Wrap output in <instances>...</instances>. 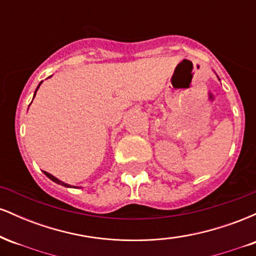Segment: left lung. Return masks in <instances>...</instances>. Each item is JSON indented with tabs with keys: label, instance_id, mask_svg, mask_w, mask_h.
<instances>
[{
	"label": "left lung",
	"instance_id": "obj_1",
	"mask_svg": "<svg viewBox=\"0 0 256 256\" xmlns=\"http://www.w3.org/2000/svg\"><path fill=\"white\" fill-rule=\"evenodd\" d=\"M219 80H220V79H219Z\"/></svg>",
	"mask_w": 256,
	"mask_h": 256
}]
</instances>
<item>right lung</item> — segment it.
Here are the masks:
<instances>
[{"mask_svg": "<svg viewBox=\"0 0 256 256\" xmlns=\"http://www.w3.org/2000/svg\"><path fill=\"white\" fill-rule=\"evenodd\" d=\"M42 83H43V80H42V82H40V84H38L37 89H36V91H34V95H36V92H37L38 88H40V84H42ZM44 174H46V177H48L49 179H52V182H55V183H56V184L64 185V186H66V188H70V186H71V185H70V184H66V183H64V182H61V180H60V179H58L56 177H54V176H52V174H50V173H48V172H44Z\"/></svg>", "mask_w": 256, "mask_h": 256, "instance_id": "add662e5", "label": "right lung"}]
</instances>
